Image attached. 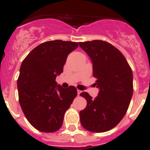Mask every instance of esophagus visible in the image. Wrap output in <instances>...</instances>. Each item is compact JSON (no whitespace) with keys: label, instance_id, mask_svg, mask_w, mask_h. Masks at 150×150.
<instances>
[{"label":"esophagus","instance_id":"esophagus-1","mask_svg":"<svg viewBox=\"0 0 150 150\" xmlns=\"http://www.w3.org/2000/svg\"><path fill=\"white\" fill-rule=\"evenodd\" d=\"M77 93H78V95H80L81 93H82V91H80V90H78V91H77Z\"/></svg>","mask_w":150,"mask_h":150}]
</instances>
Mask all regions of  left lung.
<instances>
[{
  "label": "left lung",
  "mask_w": 150,
  "mask_h": 150,
  "mask_svg": "<svg viewBox=\"0 0 150 150\" xmlns=\"http://www.w3.org/2000/svg\"><path fill=\"white\" fill-rule=\"evenodd\" d=\"M93 64V75L98 96L93 99L87 92L81 96L87 106L80 111L81 125L91 132L111 130L126 114L133 95V74L122 53L106 41L94 40L80 42Z\"/></svg>",
  "instance_id": "left-lung-1"
}]
</instances>
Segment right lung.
I'll list each match as a JSON object with an SVG mask.
<instances>
[{
    "mask_svg": "<svg viewBox=\"0 0 150 150\" xmlns=\"http://www.w3.org/2000/svg\"><path fill=\"white\" fill-rule=\"evenodd\" d=\"M78 47L72 41H47L33 49L22 62L17 80L19 104L27 120L38 131H58L77 96L74 86L63 88L55 80L63 71L68 55Z\"/></svg>",
    "mask_w": 150,
    "mask_h": 150,
    "instance_id": "1",
    "label": "right lung"
}]
</instances>
